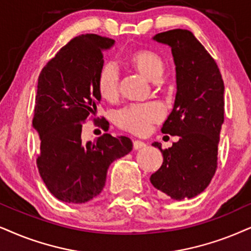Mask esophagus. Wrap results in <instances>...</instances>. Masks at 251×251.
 I'll return each instance as SVG.
<instances>
[{"instance_id":"1","label":"esophagus","mask_w":251,"mask_h":251,"mask_svg":"<svg viewBox=\"0 0 251 251\" xmlns=\"http://www.w3.org/2000/svg\"><path fill=\"white\" fill-rule=\"evenodd\" d=\"M146 145L144 141H140V140H134L133 141V148L134 149H141V148H145Z\"/></svg>"}]
</instances>
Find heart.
I'll return each mask as SVG.
<instances>
[{"instance_id": "b5f03b06", "label": "heart", "mask_w": 251, "mask_h": 251, "mask_svg": "<svg viewBox=\"0 0 251 251\" xmlns=\"http://www.w3.org/2000/svg\"><path fill=\"white\" fill-rule=\"evenodd\" d=\"M128 62L132 67L140 72L149 80H157L162 75L164 62L162 56L155 50L141 49L128 55ZM120 76L115 63L107 62L100 69L97 78V88L100 96L106 100H113L118 97ZM163 118V109L156 102L133 103L126 105L117 112V124L125 131L133 134H145L153 123Z\"/></svg>"}]
</instances>
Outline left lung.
I'll return each instance as SVG.
<instances>
[{
	"mask_svg": "<svg viewBox=\"0 0 251 251\" xmlns=\"http://www.w3.org/2000/svg\"><path fill=\"white\" fill-rule=\"evenodd\" d=\"M154 39L171 47L176 65V100L162 132L179 140L168 149L154 142L163 163L151 182L163 195L182 201L204 191L217 171L225 85L215 60L191 31L175 28Z\"/></svg>",
	"mask_w": 251,
	"mask_h": 251,
	"instance_id": "1",
	"label": "left lung"
}]
</instances>
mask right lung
Segmentation results:
<instances>
[{
  "mask_svg": "<svg viewBox=\"0 0 251 251\" xmlns=\"http://www.w3.org/2000/svg\"><path fill=\"white\" fill-rule=\"evenodd\" d=\"M115 40L88 33L75 37L44 66L38 77L32 124L40 136L39 174L55 198L81 204L95 198L105 185L107 168L132 151L127 136L104 133L83 144L82 125L96 123L100 94L97 78L103 50ZM100 126L106 127L105 118Z\"/></svg>",
  "mask_w": 251,
  "mask_h": 251,
  "instance_id": "obj_1",
  "label": "right lung"
}]
</instances>
